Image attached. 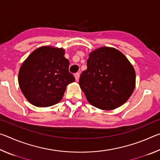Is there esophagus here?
I'll return each instance as SVG.
<instances>
[{"label": "esophagus", "mask_w": 160, "mask_h": 160, "mask_svg": "<svg viewBox=\"0 0 160 160\" xmlns=\"http://www.w3.org/2000/svg\"><path fill=\"white\" fill-rule=\"evenodd\" d=\"M75 80H76V81L79 80V78H80V73H79V72H77V73L75 74Z\"/></svg>", "instance_id": "esophagus-1"}]
</instances>
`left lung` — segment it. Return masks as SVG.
Listing matches in <instances>:
<instances>
[{
  "label": "left lung",
  "instance_id": "obj_1",
  "mask_svg": "<svg viewBox=\"0 0 160 160\" xmlns=\"http://www.w3.org/2000/svg\"><path fill=\"white\" fill-rule=\"evenodd\" d=\"M79 85L88 101L98 109L112 110L123 105L133 92L135 72L125 56L114 48L93 51Z\"/></svg>",
  "mask_w": 160,
  "mask_h": 160
}]
</instances>
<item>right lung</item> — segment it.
Wrapping results in <instances>:
<instances>
[{
	"label": "right lung",
	"instance_id": "right-lung-1",
	"mask_svg": "<svg viewBox=\"0 0 160 160\" xmlns=\"http://www.w3.org/2000/svg\"><path fill=\"white\" fill-rule=\"evenodd\" d=\"M64 54L63 48L45 46L34 50L23 62L18 82L32 104L47 107L57 104L63 98L66 86L75 80Z\"/></svg>",
	"mask_w": 160,
	"mask_h": 160
}]
</instances>
